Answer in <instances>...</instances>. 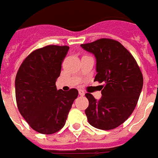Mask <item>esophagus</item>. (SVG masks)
I'll list each match as a JSON object with an SVG mask.
<instances>
[{
    "instance_id": "34e87169",
    "label": "esophagus",
    "mask_w": 158,
    "mask_h": 158,
    "mask_svg": "<svg viewBox=\"0 0 158 158\" xmlns=\"http://www.w3.org/2000/svg\"><path fill=\"white\" fill-rule=\"evenodd\" d=\"M79 94L80 96H84V94H85V93H84V90H82V89H79Z\"/></svg>"
}]
</instances>
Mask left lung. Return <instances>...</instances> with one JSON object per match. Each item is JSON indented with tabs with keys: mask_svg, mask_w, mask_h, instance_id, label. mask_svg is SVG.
<instances>
[{
	"mask_svg": "<svg viewBox=\"0 0 158 158\" xmlns=\"http://www.w3.org/2000/svg\"><path fill=\"white\" fill-rule=\"evenodd\" d=\"M81 47L96 58L94 81L105 84L101 85L99 100L91 94H85L88 121L98 129H114L134 110L143 89V74L131 53L117 40L103 38Z\"/></svg>",
	"mask_w": 158,
	"mask_h": 158,
	"instance_id": "8db88e82",
	"label": "left lung"
}]
</instances>
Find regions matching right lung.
<instances>
[{
	"instance_id": "right-lung-1",
	"label": "right lung",
	"mask_w": 158,
	"mask_h": 158,
	"mask_svg": "<svg viewBox=\"0 0 158 158\" xmlns=\"http://www.w3.org/2000/svg\"><path fill=\"white\" fill-rule=\"evenodd\" d=\"M69 47L47 45L23 61L15 77V98L20 114L35 131L52 134L64 126L79 92L57 90L55 82Z\"/></svg>"
}]
</instances>
